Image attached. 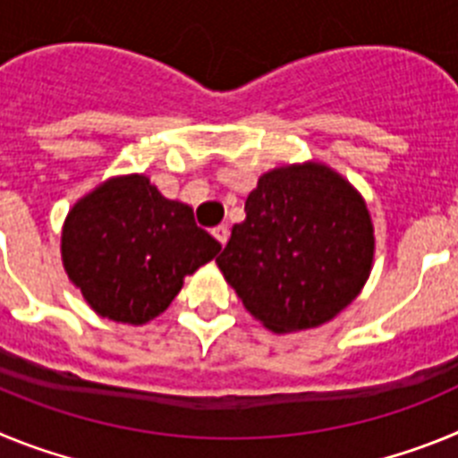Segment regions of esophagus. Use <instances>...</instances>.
Listing matches in <instances>:
<instances>
[{
  "instance_id": "1",
  "label": "esophagus",
  "mask_w": 458,
  "mask_h": 458,
  "mask_svg": "<svg viewBox=\"0 0 458 458\" xmlns=\"http://www.w3.org/2000/svg\"><path fill=\"white\" fill-rule=\"evenodd\" d=\"M213 236L217 238V242H220V245H226V241H229V229H226L225 225L216 226V229H213Z\"/></svg>"
}]
</instances>
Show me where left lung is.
Listing matches in <instances>:
<instances>
[{
  "instance_id": "obj_1",
  "label": "left lung",
  "mask_w": 458,
  "mask_h": 458,
  "mask_svg": "<svg viewBox=\"0 0 458 458\" xmlns=\"http://www.w3.org/2000/svg\"><path fill=\"white\" fill-rule=\"evenodd\" d=\"M374 261L365 199L321 163L266 172L217 266L245 310L273 333L330 321L358 298Z\"/></svg>"
}]
</instances>
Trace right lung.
Returning a JSON list of instances; mask_svg holds the SVG:
<instances>
[{
    "label": "right lung",
    "instance_id": "right-lung-1",
    "mask_svg": "<svg viewBox=\"0 0 458 458\" xmlns=\"http://www.w3.org/2000/svg\"><path fill=\"white\" fill-rule=\"evenodd\" d=\"M220 248L188 204L163 197L144 174L105 181L72 206L62 232L64 268L89 307L131 326L163 314L185 275Z\"/></svg>",
    "mask_w": 458,
    "mask_h": 458
}]
</instances>
